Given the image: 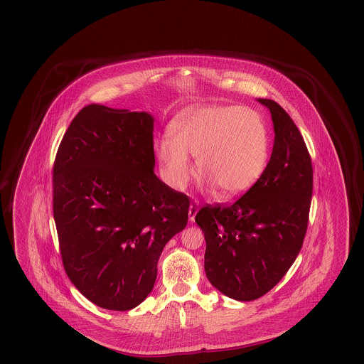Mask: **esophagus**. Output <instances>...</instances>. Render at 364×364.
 I'll use <instances>...</instances> for the list:
<instances>
[{
    "mask_svg": "<svg viewBox=\"0 0 364 364\" xmlns=\"http://www.w3.org/2000/svg\"><path fill=\"white\" fill-rule=\"evenodd\" d=\"M199 210V202L198 200H193L190 205V210H188V215H190V221L195 220V215Z\"/></svg>",
    "mask_w": 364,
    "mask_h": 364,
    "instance_id": "esophagus-1",
    "label": "esophagus"
}]
</instances>
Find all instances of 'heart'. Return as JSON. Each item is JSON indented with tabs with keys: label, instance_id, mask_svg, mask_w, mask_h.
Returning <instances> with one entry per match:
<instances>
[{
	"label": "heart",
	"instance_id": "obj_1",
	"mask_svg": "<svg viewBox=\"0 0 364 364\" xmlns=\"http://www.w3.org/2000/svg\"><path fill=\"white\" fill-rule=\"evenodd\" d=\"M165 180L184 190L198 171L226 196H237L255 186L269 158V135L259 114L240 106H199L177 114L169 134L156 141Z\"/></svg>",
	"mask_w": 364,
	"mask_h": 364
}]
</instances>
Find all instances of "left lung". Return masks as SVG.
Masks as SVG:
<instances>
[{
	"instance_id": "left-lung-1",
	"label": "left lung",
	"mask_w": 364,
	"mask_h": 364,
	"mask_svg": "<svg viewBox=\"0 0 364 364\" xmlns=\"http://www.w3.org/2000/svg\"><path fill=\"white\" fill-rule=\"evenodd\" d=\"M274 146L266 169L235 203L205 206L195 217L205 233L206 277L239 301L267 294L301 250L312 196L311 156L289 114L272 100Z\"/></svg>"
}]
</instances>
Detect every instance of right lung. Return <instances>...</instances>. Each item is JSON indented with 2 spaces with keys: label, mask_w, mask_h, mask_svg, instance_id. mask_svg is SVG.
Listing matches in <instances>:
<instances>
[{
  "label": "right lung",
  "mask_w": 364,
  "mask_h": 364,
  "mask_svg": "<svg viewBox=\"0 0 364 364\" xmlns=\"http://www.w3.org/2000/svg\"><path fill=\"white\" fill-rule=\"evenodd\" d=\"M154 119L104 105L70 122L53 166V215L67 276L94 304L128 311L153 291L190 199L154 173Z\"/></svg>",
  "instance_id": "right-lung-1"
}]
</instances>
